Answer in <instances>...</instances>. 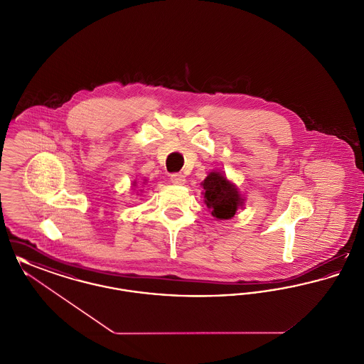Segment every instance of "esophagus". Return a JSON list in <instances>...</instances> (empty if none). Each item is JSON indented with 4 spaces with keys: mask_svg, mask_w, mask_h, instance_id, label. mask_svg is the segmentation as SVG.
Returning a JSON list of instances; mask_svg holds the SVG:
<instances>
[{
    "mask_svg": "<svg viewBox=\"0 0 364 364\" xmlns=\"http://www.w3.org/2000/svg\"><path fill=\"white\" fill-rule=\"evenodd\" d=\"M171 181L176 186H183L186 183V177L183 174L174 173L171 176Z\"/></svg>",
    "mask_w": 364,
    "mask_h": 364,
    "instance_id": "34e87169",
    "label": "esophagus"
}]
</instances>
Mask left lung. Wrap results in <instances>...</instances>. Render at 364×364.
Wrapping results in <instances>:
<instances>
[{
  "instance_id": "left-lung-1",
  "label": "left lung",
  "mask_w": 364,
  "mask_h": 364,
  "mask_svg": "<svg viewBox=\"0 0 364 364\" xmlns=\"http://www.w3.org/2000/svg\"><path fill=\"white\" fill-rule=\"evenodd\" d=\"M203 202L217 221L230 220L244 206V196L235 183L228 180L221 171H211L200 183Z\"/></svg>"
}]
</instances>
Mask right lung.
Instances as JSON below:
<instances>
[{"label": "right lung", "mask_w": 364, "mask_h": 364, "mask_svg": "<svg viewBox=\"0 0 364 364\" xmlns=\"http://www.w3.org/2000/svg\"><path fill=\"white\" fill-rule=\"evenodd\" d=\"M143 184H146V180L143 181ZM132 187H134L132 190H135V188L138 187V183H136V181H134V183H132ZM139 192H141V190H139L138 192H136V195H139Z\"/></svg>", "instance_id": "obj_1"}]
</instances>
